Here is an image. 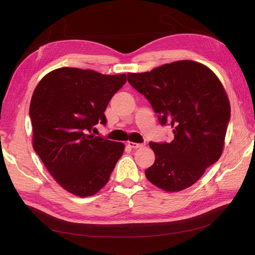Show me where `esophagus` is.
<instances>
[{
    "mask_svg": "<svg viewBox=\"0 0 255 255\" xmlns=\"http://www.w3.org/2000/svg\"><path fill=\"white\" fill-rule=\"evenodd\" d=\"M128 146H130V148H133V149H138V148H142V146L144 145L143 143H136V142H132V141H129V142H128Z\"/></svg>",
    "mask_w": 255,
    "mask_h": 255,
    "instance_id": "obj_1",
    "label": "esophagus"
}]
</instances>
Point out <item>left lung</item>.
<instances>
[{
	"label": "left lung",
	"instance_id": "obj_1",
	"mask_svg": "<svg viewBox=\"0 0 255 255\" xmlns=\"http://www.w3.org/2000/svg\"><path fill=\"white\" fill-rule=\"evenodd\" d=\"M161 126L172 128L171 142H149L155 161L145 176L166 191L190 187L222 153L231 109L216 74L192 60H179L150 72L128 73Z\"/></svg>",
	"mask_w": 255,
	"mask_h": 255
}]
</instances>
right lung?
Wrapping results in <instances>:
<instances>
[{"mask_svg":"<svg viewBox=\"0 0 255 255\" xmlns=\"http://www.w3.org/2000/svg\"><path fill=\"white\" fill-rule=\"evenodd\" d=\"M127 82L126 74L106 75L59 68L37 85L29 105L33 146L61 187L82 198L105 186L125 144L91 133L106 125L104 112Z\"/></svg>","mask_w":255,"mask_h":255,"instance_id":"1","label":"right lung"}]
</instances>
